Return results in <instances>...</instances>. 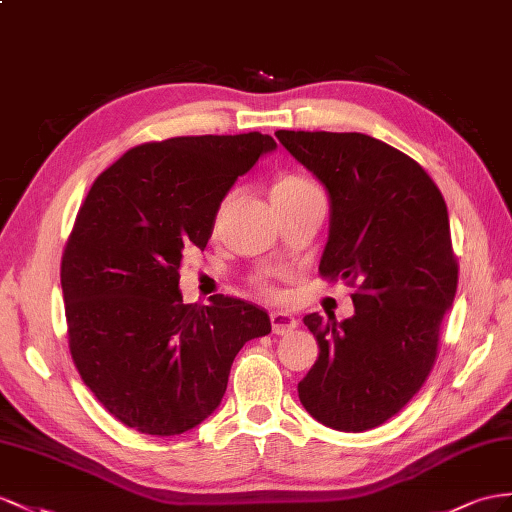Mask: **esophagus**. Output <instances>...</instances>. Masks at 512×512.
<instances>
[{
    "mask_svg": "<svg viewBox=\"0 0 512 512\" xmlns=\"http://www.w3.org/2000/svg\"><path fill=\"white\" fill-rule=\"evenodd\" d=\"M270 324H272V333L287 335V333H292V331L296 329L298 320L292 316V313L272 311V313H270Z\"/></svg>",
    "mask_w": 512,
    "mask_h": 512,
    "instance_id": "34e87169",
    "label": "esophagus"
}]
</instances>
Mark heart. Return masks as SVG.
<instances>
[{
	"label": "heart",
	"mask_w": 512,
	"mask_h": 512,
	"mask_svg": "<svg viewBox=\"0 0 512 512\" xmlns=\"http://www.w3.org/2000/svg\"><path fill=\"white\" fill-rule=\"evenodd\" d=\"M307 179H303V177H281L277 183H274L272 186V192L270 194H274V192H285V190H292V188H300V186H307ZM264 290L268 292V294H277V290H274L272 285H268V283H264Z\"/></svg>",
	"instance_id": "obj_1"
}]
</instances>
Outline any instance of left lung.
<instances>
[{
	"instance_id": "1",
	"label": "left lung",
	"mask_w": 512,
	"mask_h": 512,
	"mask_svg": "<svg viewBox=\"0 0 512 512\" xmlns=\"http://www.w3.org/2000/svg\"><path fill=\"white\" fill-rule=\"evenodd\" d=\"M279 142L329 192L324 279H344L355 316H305L320 355L298 398L320 424L363 432L385 424L422 389L454 303L458 264L435 181L383 140L279 129Z\"/></svg>"
}]
</instances>
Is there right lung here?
<instances>
[{
	"mask_svg": "<svg viewBox=\"0 0 512 512\" xmlns=\"http://www.w3.org/2000/svg\"><path fill=\"white\" fill-rule=\"evenodd\" d=\"M272 149L259 131L144 142L103 170L77 212L60 268L71 357L125 426L157 437L199 426L235 355L270 333L248 300L183 303L179 268L207 246L233 183Z\"/></svg>",
	"mask_w": 512,
	"mask_h": 512,
	"instance_id": "1",
	"label": "right lung"
}]
</instances>
